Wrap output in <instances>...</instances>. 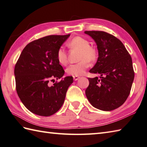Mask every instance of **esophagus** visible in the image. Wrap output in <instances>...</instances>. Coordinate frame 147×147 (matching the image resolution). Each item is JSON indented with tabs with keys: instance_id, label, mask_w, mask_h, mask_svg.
I'll return each mask as SVG.
<instances>
[{
	"instance_id": "obj_1",
	"label": "esophagus",
	"mask_w": 147,
	"mask_h": 147,
	"mask_svg": "<svg viewBox=\"0 0 147 147\" xmlns=\"http://www.w3.org/2000/svg\"><path fill=\"white\" fill-rule=\"evenodd\" d=\"M79 78H80V77H78V76H73V79H74V81H77V80H78Z\"/></svg>"
}]
</instances>
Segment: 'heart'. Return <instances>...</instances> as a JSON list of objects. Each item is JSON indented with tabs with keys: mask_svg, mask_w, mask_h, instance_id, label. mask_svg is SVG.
Here are the masks:
<instances>
[{
	"mask_svg": "<svg viewBox=\"0 0 147 147\" xmlns=\"http://www.w3.org/2000/svg\"><path fill=\"white\" fill-rule=\"evenodd\" d=\"M69 47L81 50L80 60L81 62L69 65L66 69L68 74L72 76H81L84 74L89 66L88 60H93L96 57V52L90 47V43L82 37H75L69 43ZM57 59L60 64L65 65L67 62V55L65 48L61 47L57 53Z\"/></svg>",
	"mask_w": 147,
	"mask_h": 147,
	"instance_id": "1",
	"label": "heart"
}]
</instances>
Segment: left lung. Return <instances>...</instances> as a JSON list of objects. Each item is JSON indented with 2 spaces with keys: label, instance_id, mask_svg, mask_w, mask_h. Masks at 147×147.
Masks as SVG:
<instances>
[{
  "label": "left lung",
  "instance_id": "1",
  "mask_svg": "<svg viewBox=\"0 0 147 147\" xmlns=\"http://www.w3.org/2000/svg\"><path fill=\"white\" fill-rule=\"evenodd\" d=\"M97 45L99 57L90 73L100 77L88 78L85 90L88 101L102 111H111L122 106L127 99L134 73L132 59L119 39L103 31H85Z\"/></svg>",
  "mask_w": 147,
  "mask_h": 147
}]
</instances>
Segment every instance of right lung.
Returning a JSON list of instances; mask_svg holds the SVG:
<instances>
[{
  "label": "right lung",
  "instance_id": "1",
  "mask_svg": "<svg viewBox=\"0 0 147 147\" xmlns=\"http://www.w3.org/2000/svg\"><path fill=\"white\" fill-rule=\"evenodd\" d=\"M69 36L51 35L30 42L23 50L14 67L18 97L28 110L37 115L48 117L58 111L73 82V77L66 76L52 86L48 84L50 80L64 76L57 53Z\"/></svg>",
  "mask_w": 147,
  "mask_h": 147
}]
</instances>
